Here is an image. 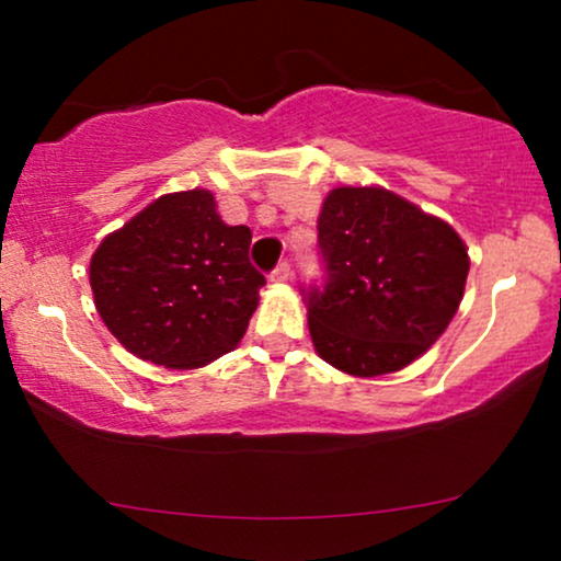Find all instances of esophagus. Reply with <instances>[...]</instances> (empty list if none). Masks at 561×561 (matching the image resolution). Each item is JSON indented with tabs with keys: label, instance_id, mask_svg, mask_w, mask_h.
<instances>
[{
	"label": "esophagus",
	"instance_id": "1",
	"mask_svg": "<svg viewBox=\"0 0 561 561\" xmlns=\"http://www.w3.org/2000/svg\"><path fill=\"white\" fill-rule=\"evenodd\" d=\"M268 279L276 282V285H285V282L293 279V268H289V263L282 261L279 266H276L274 272H272V276H268Z\"/></svg>",
	"mask_w": 561,
	"mask_h": 561
}]
</instances>
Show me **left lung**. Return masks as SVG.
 Masks as SVG:
<instances>
[{
	"label": "left lung",
	"mask_w": 561,
	"mask_h": 561,
	"mask_svg": "<svg viewBox=\"0 0 561 561\" xmlns=\"http://www.w3.org/2000/svg\"><path fill=\"white\" fill-rule=\"evenodd\" d=\"M317 227L330 274L308 293L319 356L364 379L424 356L465 298L469 253L456 229L385 186H334Z\"/></svg>",
	"instance_id": "obj_1"
}]
</instances>
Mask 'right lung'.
Returning a JSON list of instances; mask_svg holds the SVG:
<instances>
[{
	"instance_id": "1",
	"label": "right lung",
	"mask_w": 561,
	"mask_h": 561,
	"mask_svg": "<svg viewBox=\"0 0 561 561\" xmlns=\"http://www.w3.org/2000/svg\"><path fill=\"white\" fill-rule=\"evenodd\" d=\"M248 227L221 221L214 192L152 199L111 231L89 263L94 306L128 353L199 369L240 345L266 285L248 259Z\"/></svg>"
}]
</instances>
